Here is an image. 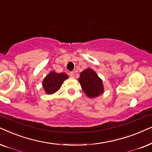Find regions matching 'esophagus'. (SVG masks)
Here are the masks:
<instances>
[{
  "label": "esophagus",
  "instance_id": "obj_1",
  "mask_svg": "<svg viewBox=\"0 0 152 152\" xmlns=\"http://www.w3.org/2000/svg\"><path fill=\"white\" fill-rule=\"evenodd\" d=\"M69 75H70V76L72 78H74L75 77V74H74V72H71L69 73Z\"/></svg>",
  "mask_w": 152,
  "mask_h": 152
}]
</instances>
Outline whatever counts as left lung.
Returning <instances> with one entry per match:
<instances>
[{
	"label": "left lung",
	"mask_w": 152,
	"mask_h": 152,
	"mask_svg": "<svg viewBox=\"0 0 152 152\" xmlns=\"http://www.w3.org/2000/svg\"><path fill=\"white\" fill-rule=\"evenodd\" d=\"M78 82L85 94L91 99L100 96L104 92L103 80L91 68L80 72Z\"/></svg>",
	"instance_id": "8db88e82"
}]
</instances>
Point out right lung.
<instances>
[{"label":"right lung","mask_w":152,"mask_h":152,"mask_svg":"<svg viewBox=\"0 0 152 152\" xmlns=\"http://www.w3.org/2000/svg\"><path fill=\"white\" fill-rule=\"evenodd\" d=\"M69 78L65 73H56L51 71L42 81V87L47 94H53L60 90L62 83Z\"/></svg>","instance_id":"1"}]
</instances>
